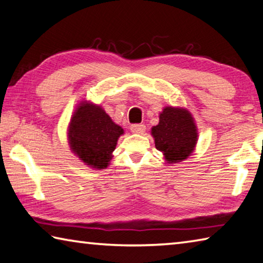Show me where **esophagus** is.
I'll return each mask as SVG.
<instances>
[{
	"instance_id": "esophagus-1",
	"label": "esophagus",
	"mask_w": 263,
	"mask_h": 263,
	"mask_svg": "<svg viewBox=\"0 0 263 263\" xmlns=\"http://www.w3.org/2000/svg\"><path fill=\"white\" fill-rule=\"evenodd\" d=\"M130 130L135 134H143L145 130V126L142 123H136V124H132L130 126Z\"/></svg>"
}]
</instances>
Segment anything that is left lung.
<instances>
[{
	"label": "left lung",
	"mask_w": 263,
	"mask_h": 263,
	"mask_svg": "<svg viewBox=\"0 0 263 263\" xmlns=\"http://www.w3.org/2000/svg\"><path fill=\"white\" fill-rule=\"evenodd\" d=\"M156 149L163 153L168 163L186 159L194 150L197 130L191 113L183 108L165 107L159 123L151 130Z\"/></svg>",
	"instance_id": "left-lung-1"
}]
</instances>
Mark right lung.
Wrapping results in <instances>:
<instances>
[{"label":"right lung","instance_id":"right-lung-1","mask_svg":"<svg viewBox=\"0 0 263 263\" xmlns=\"http://www.w3.org/2000/svg\"><path fill=\"white\" fill-rule=\"evenodd\" d=\"M68 134L73 153L86 165L101 170L112 159L123 129L100 106L82 103L71 119Z\"/></svg>","mask_w":263,"mask_h":263}]
</instances>
